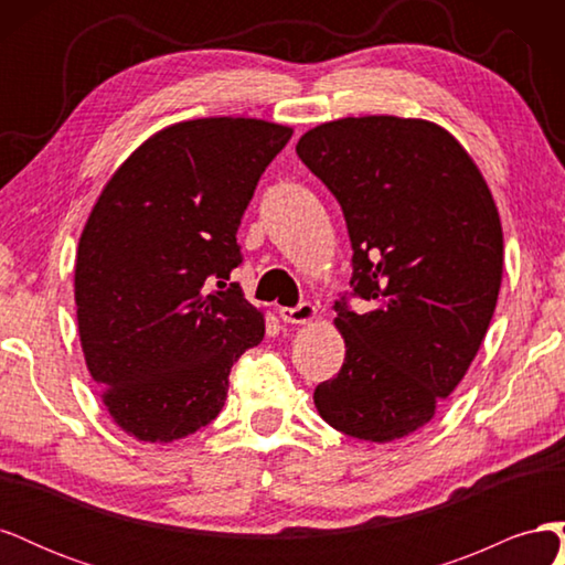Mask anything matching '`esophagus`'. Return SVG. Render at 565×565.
I'll return each mask as SVG.
<instances>
[{
    "label": "esophagus",
    "instance_id": "obj_1",
    "mask_svg": "<svg viewBox=\"0 0 565 565\" xmlns=\"http://www.w3.org/2000/svg\"><path fill=\"white\" fill-rule=\"evenodd\" d=\"M278 313H280V320L287 322V324H306V322H311L318 316V309H316L313 303L303 301V303L295 306V309H289V306H282Z\"/></svg>",
    "mask_w": 565,
    "mask_h": 565
}]
</instances>
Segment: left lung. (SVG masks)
I'll return each mask as SVG.
<instances>
[{
  "instance_id": "left-lung-1",
  "label": "left lung",
  "mask_w": 565,
  "mask_h": 565,
  "mask_svg": "<svg viewBox=\"0 0 565 565\" xmlns=\"http://www.w3.org/2000/svg\"><path fill=\"white\" fill-rule=\"evenodd\" d=\"M297 156L341 204L351 295L370 303L365 313L347 297L334 303L347 358L313 403L351 438H405L481 349L502 285L498 207L469 152L426 119H334L306 131Z\"/></svg>"
}]
</instances>
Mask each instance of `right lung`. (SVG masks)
Returning a JSON list of instances; mask_svg holds the SVG:
<instances>
[{
  "instance_id": "1",
  "label": "right lung",
  "mask_w": 565,
  "mask_h": 565,
  "mask_svg": "<svg viewBox=\"0 0 565 565\" xmlns=\"http://www.w3.org/2000/svg\"><path fill=\"white\" fill-rule=\"evenodd\" d=\"M292 129L252 117L177 122L100 191L75 259L79 341L113 422L143 443L207 426L228 374L264 339L237 282L235 235Z\"/></svg>"
}]
</instances>
